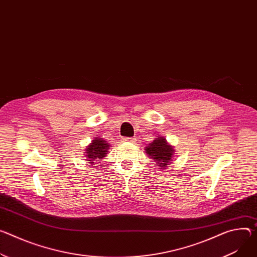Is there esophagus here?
Instances as JSON below:
<instances>
[{
	"mask_svg": "<svg viewBox=\"0 0 257 257\" xmlns=\"http://www.w3.org/2000/svg\"><path fill=\"white\" fill-rule=\"evenodd\" d=\"M124 141L127 142V143H133L134 138L133 137H126V138H124Z\"/></svg>",
	"mask_w": 257,
	"mask_h": 257,
	"instance_id": "obj_1",
	"label": "esophagus"
}]
</instances>
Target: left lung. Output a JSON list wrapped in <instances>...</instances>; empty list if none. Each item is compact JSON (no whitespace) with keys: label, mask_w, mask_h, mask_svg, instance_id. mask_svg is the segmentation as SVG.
<instances>
[{"label":"left lung","mask_w":257,"mask_h":257,"mask_svg":"<svg viewBox=\"0 0 257 257\" xmlns=\"http://www.w3.org/2000/svg\"><path fill=\"white\" fill-rule=\"evenodd\" d=\"M146 153L149 157L155 160L157 166L161 169H166L172 161L174 149L167 143L164 137L158 136L146 148Z\"/></svg>","instance_id":"8db88e82"}]
</instances>
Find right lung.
Segmentation results:
<instances>
[{"mask_svg": "<svg viewBox=\"0 0 257 257\" xmlns=\"http://www.w3.org/2000/svg\"><path fill=\"white\" fill-rule=\"evenodd\" d=\"M109 144L106 143L104 139L100 138H94L93 142L87 147V150L85 151L87 161H90V164H94V161L101 160L103 157L106 156L108 152Z\"/></svg>", "mask_w": 257, "mask_h": 257, "instance_id": "right-lung-1", "label": "right lung"}]
</instances>
